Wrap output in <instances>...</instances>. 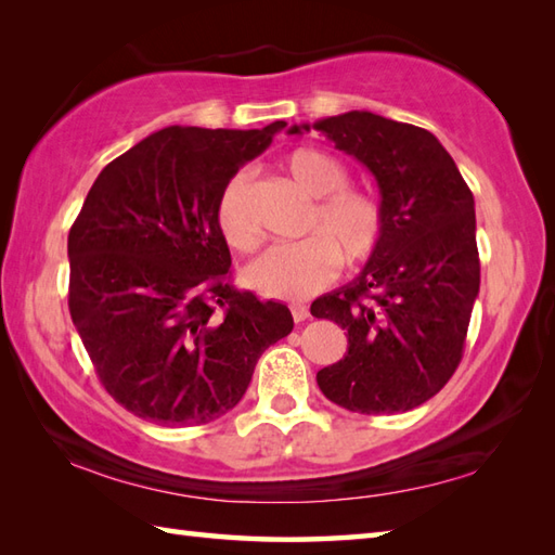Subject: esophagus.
Segmentation results:
<instances>
[{
  "label": "esophagus",
  "mask_w": 555,
  "mask_h": 555,
  "mask_svg": "<svg viewBox=\"0 0 555 555\" xmlns=\"http://www.w3.org/2000/svg\"><path fill=\"white\" fill-rule=\"evenodd\" d=\"M291 314H293V320H296V322H305V320H310V308H308V305L293 302L291 305Z\"/></svg>",
  "instance_id": "esophagus-1"
}]
</instances>
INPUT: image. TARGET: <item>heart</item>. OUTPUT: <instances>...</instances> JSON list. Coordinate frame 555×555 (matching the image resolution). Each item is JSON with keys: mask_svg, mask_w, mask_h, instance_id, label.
<instances>
[{"mask_svg": "<svg viewBox=\"0 0 555 555\" xmlns=\"http://www.w3.org/2000/svg\"><path fill=\"white\" fill-rule=\"evenodd\" d=\"M300 195L310 199L298 243L274 245L243 271V284L264 298L300 300L336 276L340 259L360 267L379 253L386 233L382 199L348 185L344 162L317 147H298L279 159ZM221 241L238 253L259 245V231L247 207V176L233 173L223 183L215 207Z\"/></svg>", "mask_w": 555, "mask_h": 555, "instance_id": "obj_1", "label": "heart"}]
</instances>
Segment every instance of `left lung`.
<instances>
[{"label":"left lung","instance_id":"1","mask_svg":"<svg viewBox=\"0 0 555 555\" xmlns=\"http://www.w3.org/2000/svg\"><path fill=\"white\" fill-rule=\"evenodd\" d=\"M312 128L372 171L386 211L379 253L312 302L314 317L348 332L344 360L317 372V384L350 412H408L439 393L463 358L479 293L473 191L420 126L346 112L288 133Z\"/></svg>","mask_w":555,"mask_h":555}]
</instances>
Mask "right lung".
Listing matches in <instances>:
<instances>
[{"instance_id": "obj_1", "label": "right lung", "mask_w": 555, "mask_h": 555, "mask_svg": "<svg viewBox=\"0 0 555 555\" xmlns=\"http://www.w3.org/2000/svg\"><path fill=\"white\" fill-rule=\"evenodd\" d=\"M284 126L162 128L92 183L68 231V310L102 386L135 417L227 415L259 356L293 332L286 305L231 286L215 223L223 183Z\"/></svg>"}]
</instances>
